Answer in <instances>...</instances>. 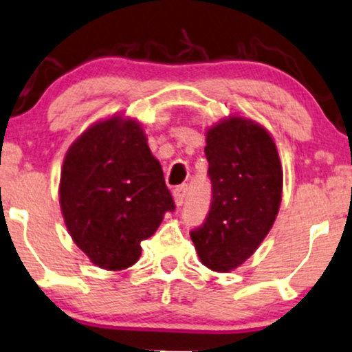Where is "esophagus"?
I'll list each match as a JSON object with an SVG mask.
<instances>
[{"instance_id":"obj_1","label":"esophagus","mask_w":352,"mask_h":352,"mask_svg":"<svg viewBox=\"0 0 352 352\" xmlns=\"http://www.w3.org/2000/svg\"><path fill=\"white\" fill-rule=\"evenodd\" d=\"M185 195H186V186L180 185L173 190V201H175V206H182L185 201Z\"/></svg>"}]
</instances>
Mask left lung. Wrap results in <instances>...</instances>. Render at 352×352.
Listing matches in <instances>:
<instances>
[{
  "mask_svg": "<svg viewBox=\"0 0 352 352\" xmlns=\"http://www.w3.org/2000/svg\"><path fill=\"white\" fill-rule=\"evenodd\" d=\"M204 154L212 201L204 224L190 237L206 268L229 273L245 263L273 228L283 198V166L271 133L240 115L208 128Z\"/></svg>",
  "mask_w": 352,
  "mask_h": 352,
  "instance_id": "left-lung-1",
  "label": "left lung"
}]
</instances>
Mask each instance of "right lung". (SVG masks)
<instances>
[{
	"mask_svg": "<svg viewBox=\"0 0 352 352\" xmlns=\"http://www.w3.org/2000/svg\"><path fill=\"white\" fill-rule=\"evenodd\" d=\"M58 197L73 242L107 271L135 265L141 240L175 209L144 126L124 113L92 123L74 140L65 154Z\"/></svg>",
	"mask_w": 352,
	"mask_h": 352,
	"instance_id": "1",
	"label": "right lung"
}]
</instances>
